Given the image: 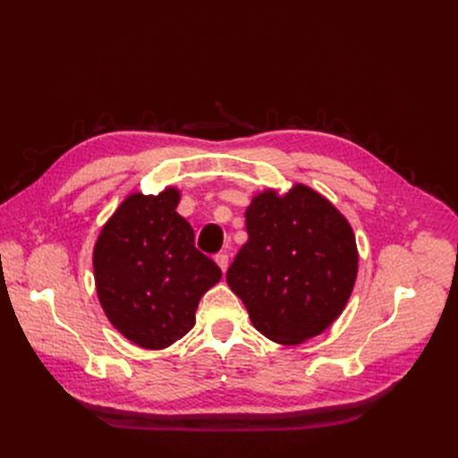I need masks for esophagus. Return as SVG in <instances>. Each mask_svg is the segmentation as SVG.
<instances>
[{"label": "esophagus", "mask_w": 458, "mask_h": 458, "mask_svg": "<svg viewBox=\"0 0 458 458\" xmlns=\"http://www.w3.org/2000/svg\"><path fill=\"white\" fill-rule=\"evenodd\" d=\"M216 263L219 266V269L225 273L227 267H229V256L227 254H216Z\"/></svg>", "instance_id": "1"}]
</instances>
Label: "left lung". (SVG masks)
Masks as SVG:
<instances>
[{"label": "left lung", "instance_id": "1", "mask_svg": "<svg viewBox=\"0 0 458 458\" xmlns=\"http://www.w3.org/2000/svg\"><path fill=\"white\" fill-rule=\"evenodd\" d=\"M248 241L227 271V284L252 325L276 344L321 335L348 303L357 276L352 225L306 185L284 197L263 191L246 208Z\"/></svg>", "mask_w": 458, "mask_h": 458}]
</instances>
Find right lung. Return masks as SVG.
Returning a JSON list of instances; mask_svg holds the SVG:
<instances>
[{"instance_id":"add662e5","label":"right lung","mask_w":458,"mask_h":458,"mask_svg":"<svg viewBox=\"0 0 458 458\" xmlns=\"http://www.w3.org/2000/svg\"><path fill=\"white\" fill-rule=\"evenodd\" d=\"M177 189L133 192L106 221L93 250L101 306L140 348L164 350L195 327V313L221 269L195 246V231L175 212Z\"/></svg>"}]
</instances>
